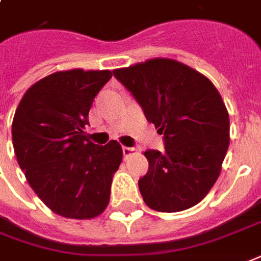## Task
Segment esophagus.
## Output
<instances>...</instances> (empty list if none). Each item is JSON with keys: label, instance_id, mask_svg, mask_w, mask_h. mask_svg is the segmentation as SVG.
Returning a JSON list of instances; mask_svg holds the SVG:
<instances>
[{"label": "esophagus", "instance_id": "obj_1", "mask_svg": "<svg viewBox=\"0 0 261 261\" xmlns=\"http://www.w3.org/2000/svg\"><path fill=\"white\" fill-rule=\"evenodd\" d=\"M122 150H123V156L127 157V156H130L131 153L134 152L135 149L134 148H128V146H123Z\"/></svg>", "mask_w": 261, "mask_h": 261}]
</instances>
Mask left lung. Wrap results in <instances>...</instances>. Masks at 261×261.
Masks as SVG:
<instances>
[{"mask_svg": "<svg viewBox=\"0 0 261 261\" xmlns=\"http://www.w3.org/2000/svg\"><path fill=\"white\" fill-rule=\"evenodd\" d=\"M163 134L166 152L149 149V170L138 186L145 204L179 212L201 201L214 186L230 144L223 99L208 77L170 59L113 71Z\"/></svg>", "mask_w": 261, "mask_h": 261, "instance_id": "1", "label": "left lung"}]
</instances>
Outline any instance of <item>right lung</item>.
Returning a JSON list of instances; mask_svg holds the SVG:
<instances>
[{"instance_id": "1", "label": "right lung", "mask_w": 261, "mask_h": 261, "mask_svg": "<svg viewBox=\"0 0 261 261\" xmlns=\"http://www.w3.org/2000/svg\"><path fill=\"white\" fill-rule=\"evenodd\" d=\"M111 77V71L51 73L30 87L16 109L17 163L37 196L60 216L91 219L108 205L122 146L93 144L83 128L94 97Z\"/></svg>"}]
</instances>
